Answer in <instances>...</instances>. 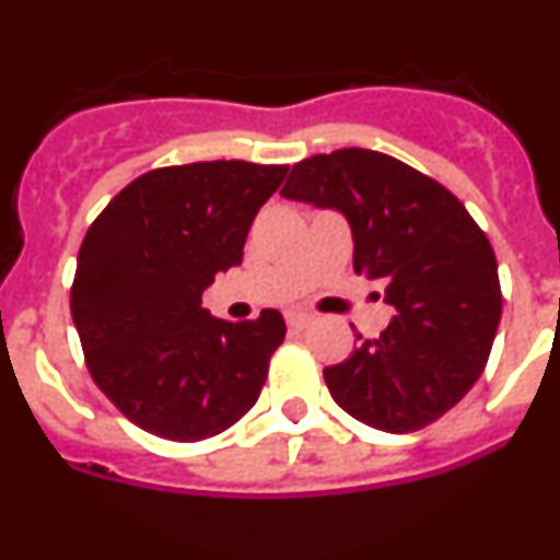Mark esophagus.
Returning <instances> with one entry per match:
<instances>
[{
  "instance_id": "obj_1",
  "label": "esophagus",
  "mask_w": 560,
  "mask_h": 560,
  "mask_svg": "<svg viewBox=\"0 0 560 560\" xmlns=\"http://www.w3.org/2000/svg\"><path fill=\"white\" fill-rule=\"evenodd\" d=\"M285 323H289V328L303 330V328H308L311 323H314V316H311V314H303V311H294V314L285 316Z\"/></svg>"
}]
</instances>
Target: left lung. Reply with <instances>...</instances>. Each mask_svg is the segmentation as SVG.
Returning <instances> with one entry per match:
<instances>
[{
    "label": "left lung",
    "mask_w": 560,
    "mask_h": 560,
    "mask_svg": "<svg viewBox=\"0 0 560 560\" xmlns=\"http://www.w3.org/2000/svg\"><path fill=\"white\" fill-rule=\"evenodd\" d=\"M280 196L336 210L353 232V269L384 285L393 323L334 368V400L381 432L429 427L482 375L502 316L497 255L459 199L368 148L296 162Z\"/></svg>",
    "instance_id": "8db88e82"
}]
</instances>
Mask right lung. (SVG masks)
<instances>
[{
  "instance_id": "obj_1",
  "label": "right lung",
  "mask_w": 560,
  "mask_h": 560,
  "mask_svg": "<svg viewBox=\"0 0 560 560\" xmlns=\"http://www.w3.org/2000/svg\"><path fill=\"white\" fill-rule=\"evenodd\" d=\"M285 173L244 160L160 167L89 226L69 308L95 384L145 432L190 443L255 407L283 314L215 319L201 294L241 266L252 221Z\"/></svg>"
}]
</instances>
